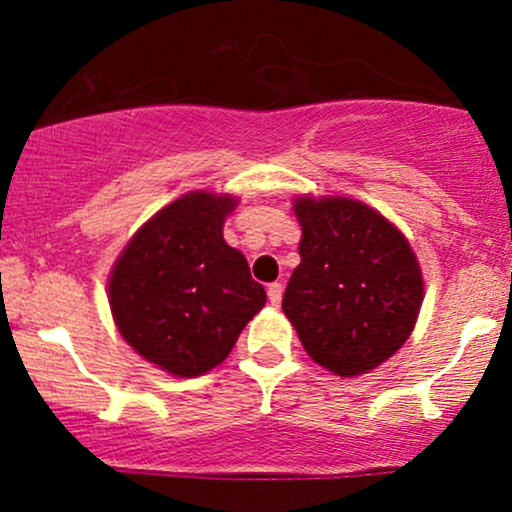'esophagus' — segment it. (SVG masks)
I'll return each mask as SVG.
<instances>
[{
  "mask_svg": "<svg viewBox=\"0 0 512 512\" xmlns=\"http://www.w3.org/2000/svg\"><path fill=\"white\" fill-rule=\"evenodd\" d=\"M267 296H269V303H272L274 308H279L281 296H284V286H281V284H269Z\"/></svg>",
  "mask_w": 512,
  "mask_h": 512,
  "instance_id": "1",
  "label": "esophagus"
}]
</instances>
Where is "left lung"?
Instances as JSON below:
<instances>
[{
  "label": "left lung",
  "mask_w": 512,
  "mask_h": 512,
  "mask_svg": "<svg viewBox=\"0 0 512 512\" xmlns=\"http://www.w3.org/2000/svg\"><path fill=\"white\" fill-rule=\"evenodd\" d=\"M301 264L284 293L286 317L317 366L356 378L395 356L424 303V274L407 236L351 197L293 199Z\"/></svg>",
  "instance_id": "8db88e82"
}]
</instances>
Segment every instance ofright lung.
I'll return each instance as SVG.
<instances>
[{"label": "right lung", "instance_id": "add662e5", "mask_svg": "<svg viewBox=\"0 0 512 512\" xmlns=\"http://www.w3.org/2000/svg\"><path fill=\"white\" fill-rule=\"evenodd\" d=\"M238 197L187 192L129 238L108 276L117 332L144 361L197 378L226 361L267 303L245 255L223 240Z\"/></svg>", "mask_w": 512, "mask_h": 512}]
</instances>
